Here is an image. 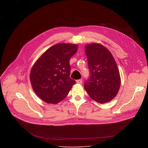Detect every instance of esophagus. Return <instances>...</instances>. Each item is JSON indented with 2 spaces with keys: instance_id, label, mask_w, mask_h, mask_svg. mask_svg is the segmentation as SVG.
Segmentation results:
<instances>
[{
  "instance_id": "34e87169",
  "label": "esophagus",
  "mask_w": 148,
  "mask_h": 148,
  "mask_svg": "<svg viewBox=\"0 0 148 148\" xmlns=\"http://www.w3.org/2000/svg\"><path fill=\"white\" fill-rule=\"evenodd\" d=\"M76 82H77V84H81L82 83V79H81L77 80Z\"/></svg>"
}]
</instances>
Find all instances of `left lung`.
Masks as SVG:
<instances>
[{
  "label": "left lung",
  "mask_w": 148,
  "mask_h": 148,
  "mask_svg": "<svg viewBox=\"0 0 148 148\" xmlns=\"http://www.w3.org/2000/svg\"><path fill=\"white\" fill-rule=\"evenodd\" d=\"M90 77L84 83L89 96L100 103L111 101L116 95L121 85L119 72L111 52L98 43L85 48Z\"/></svg>",
  "instance_id": "8db88e82"
}]
</instances>
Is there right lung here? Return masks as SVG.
Here are the masks:
<instances>
[{"mask_svg":"<svg viewBox=\"0 0 148 148\" xmlns=\"http://www.w3.org/2000/svg\"><path fill=\"white\" fill-rule=\"evenodd\" d=\"M77 50V45L57 44L47 50L34 63L30 82L37 95L45 102L58 103L76 83L70 77V60Z\"/></svg>","mask_w":148,"mask_h":148,"instance_id":"1","label":"right lung"}]
</instances>
